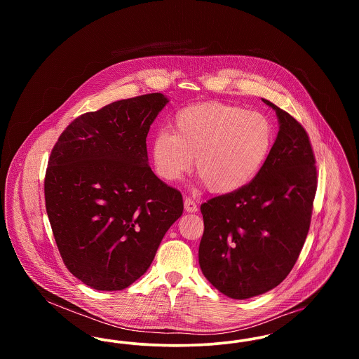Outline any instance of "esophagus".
Listing matches in <instances>:
<instances>
[{
    "mask_svg": "<svg viewBox=\"0 0 359 359\" xmlns=\"http://www.w3.org/2000/svg\"><path fill=\"white\" fill-rule=\"evenodd\" d=\"M184 210H186L187 212H196V211H198V205H196V203H195L192 199L186 198V199H184Z\"/></svg>",
    "mask_w": 359,
    "mask_h": 359,
    "instance_id": "34e87169",
    "label": "esophagus"
}]
</instances>
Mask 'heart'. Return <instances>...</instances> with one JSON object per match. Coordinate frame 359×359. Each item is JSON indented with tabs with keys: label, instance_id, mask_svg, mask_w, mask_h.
Instances as JSON below:
<instances>
[{
	"label": "heart",
	"instance_id": "heart-1",
	"mask_svg": "<svg viewBox=\"0 0 359 359\" xmlns=\"http://www.w3.org/2000/svg\"><path fill=\"white\" fill-rule=\"evenodd\" d=\"M173 132L152 142L154 170L177 182L194 165L208 189L227 195L250 184L273 145V126L264 114L229 103L191 104L175 116Z\"/></svg>",
	"mask_w": 359,
	"mask_h": 359
}]
</instances>
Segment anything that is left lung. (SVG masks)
<instances>
[{"mask_svg":"<svg viewBox=\"0 0 359 359\" xmlns=\"http://www.w3.org/2000/svg\"><path fill=\"white\" fill-rule=\"evenodd\" d=\"M276 111L278 133L262 170L246 187L201 205L199 265L223 294L245 300L276 288L307 238L316 192L315 157L304 128Z\"/></svg>","mask_w":359,"mask_h":359,"instance_id":"left-lung-1","label":"left lung"}]
</instances>
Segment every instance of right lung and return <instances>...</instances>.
I'll use <instances>...</instances> for the list:
<instances>
[{"label": "right lung", "mask_w": 359, "mask_h": 359, "mask_svg": "<svg viewBox=\"0 0 359 359\" xmlns=\"http://www.w3.org/2000/svg\"><path fill=\"white\" fill-rule=\"evenodd\" d=\"M168 102L154 93L86 113L52 149L44 194L53 237L67 269L93 290L133 284L183 214L182 194L154 175L147 151Z\"/></svg>", "instance_id": "1"}]
</instances>
